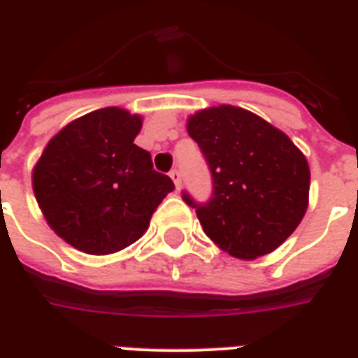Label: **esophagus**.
Segmentation results:
<instances>
[{
    "instance_id": "esophagus-1",
    "label": "esophagus",
    "mask_w": 358,
    "mask_h": 358,
    "mask_svg": "<svg viewBox=\"0 0 358 358\" xmlns=\"http://www.w3.org/2000/svg\"><path fill=\"white\" fill-rule=\"evenodd\" d=\"M169 176L173 178L174 185H176V189H180V184H182V174H180L178 169H173V171L169 173Z\"/></svg>"
}]
</instances>
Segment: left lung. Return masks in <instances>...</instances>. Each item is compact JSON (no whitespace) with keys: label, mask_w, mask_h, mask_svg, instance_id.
<instances>
[{"label":"left lung","mask_w":358,"mask_h":358,"mask_svg":"<svg viewBox=\"0 0 358 358\" xmlns=\"http://www.w3.org/2000/svg\"><path fill=\"white\" fill-rule=\"evenodd\" d=\"M212 174L210 201L195 208L213 243L241 260L271 252L288 238L308 206L310 169L280 129L234 106L202 109L187 120Z\"/></svg>","instance_id":"left-lung-1"}]
</instances>
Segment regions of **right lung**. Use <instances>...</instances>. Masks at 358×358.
Segmentation results:
<instances>
[{"label": "right lung", "instance_id": "obj_1", "mask_svg": "<svg viewBox=\"0 0 358 358\" xmlns=\"http://www.w3.org/2000/svg\"><path fill=\"white\" fill-rule=\"evenodd\" d=\"M139 115L106 108L64 126L42 152L33 191L48 224L89 255H111L145 234L174 189L134 143Z\"/></svg>", "mask_w": 358, "mask_h": 358}]
</instances>
